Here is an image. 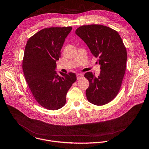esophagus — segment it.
<instances>
[{"label": "esophagus", "instance_id": "esophagus-1", "mask_svg": "<svg viewBox=\"0 0 149 149\" xmlns=\"http://www.w3.org/2000/svg\"><path fill=\"white\" fill-rule=\"evenodd\" d=\"M83 77H84V75H83L82 74L79 73V74H77V78L78 80L79 79H81V78H82Z\"/></svg>", "mask_w": 149, "mask_h": 149}]
</instances>
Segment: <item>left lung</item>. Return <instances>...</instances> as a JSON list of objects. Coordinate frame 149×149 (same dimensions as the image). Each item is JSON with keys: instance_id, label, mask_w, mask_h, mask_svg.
<instances>
[{"instance_id": "left-lung-1", "label": "left lung", "mask_w": 149, "mask_h": 149, "mask_svg": "<svg viewBox=\"0 0 149 149\" xmlns=\"http://www.w3.org/2000/svg\"><path fill=\"white\" fill-rule=\"evenodd\" d=\"M75 33L88 45L91 54L98 58L100 74H85L89 82L86 95L90 102L103 105L117 95L126 69L127 54L119 33L101 25H84Z\"/></svg>"}]
</instances>
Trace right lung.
<instances>
[{
    "instance_id": "1",
    "label": "right lung",
    "mask_w": 149,
    "mask_h": 149,
    "mask_svg": "<svg viewBox=\"0 0 149 149\" xmlns=\"http://www.w3.org/2000/svg\"><path fill=\"white\" fill-rule=\"evenodd\" d=\"M72 28H49L38 31L28 40L22 68L26 81L34 98L42 107L57 110L66 101L67 93L77 81L73 72L56 71V61L65 39Z\"/></svg>"
}]
</instances>
